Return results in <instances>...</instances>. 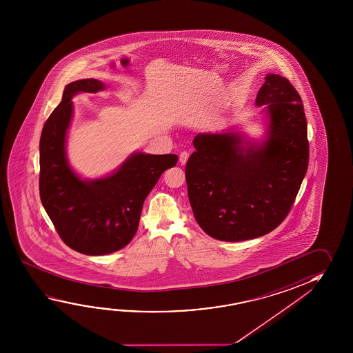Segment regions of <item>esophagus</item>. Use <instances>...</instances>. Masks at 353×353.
<instances>
[{
    "instance_id": "esophagus-1",
    "label": "esophagus",
    "mask_w": 353,
    "mask_h": 353,
    "mask_svg": "<svg viewBox=\"0 0 353 353\" xmlns=\"http://www.w3.org/2000/svg\"><path fill=\"white\" fill-rule=\"evenodd\" d=\"M188 157H190V154H188L187 151H182V152L179 154V163H181V165H185L187 161H188Z\"/></svg>"
}]
</instances>
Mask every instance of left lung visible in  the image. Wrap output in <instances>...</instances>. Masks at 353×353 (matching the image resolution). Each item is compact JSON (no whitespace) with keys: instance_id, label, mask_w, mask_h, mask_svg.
I'll return each instance as SVG.
<instances>
[{"instance_id":"8db88e82","label":"left lung","mask_w":353,"mask_h":353,"mask_svg":"<svg viewBox=\"0 0 353 353\" xmlns=\"http://www.w3.org/2000/svg\"><path fill=\"white\" fill-rule=\"evenodd\" d=\"M262 107L259 139L229 128L196 134L185 165L188 199L209 236L243 241L274 230L288 215L309 162L307 124L299 93L267 74L256 97Z\"/></svg>"}]
</instances>
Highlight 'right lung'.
<instances>
[{"mask_svg": "<svg viewBox=\"0 0 353 353\" xmlns=\"http://www.w3.org/2000/svg\"><path fill=\"white\" fill-rule=\"evenodd\" d=\"M107 86L83 79L65 87L63 99L44 124L39 143V191L43 207L69 248L88 256L123 249L139 226L145 198L168 168L174 154L152 155L134 151L110 174L83 179L70 165L66 140L74 117L72 99Z\"/></svg>", "mask_w": 353, "mask_h": 353, "instance_id": "1", "label": "right lung"}]
</instances>
